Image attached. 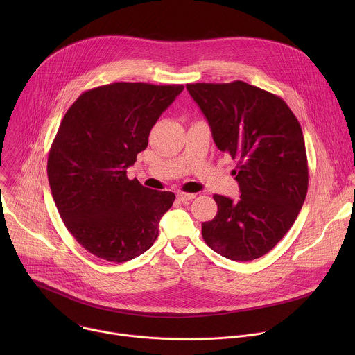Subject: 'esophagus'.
Returning a JSON list of instances; mask_svg holds the SVG:
<instances>
[{
    "label": "esophagus",
    "mask_w": 355,
    "mask_h": 355,
    "mask_svg": "<svg viewBox=\"0 0 355 355\" xmlns=\"http://www.w3.org/2000/svg\"><path fill=\"white\" fill-rule=\"evenodd\" d=\"M177 198L181 200V202H187V200H191L195 198V193H188V192H180L177 195Z\"/></svg>",
    "instance_id": "obj_1"
}]
</instances>
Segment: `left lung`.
<instances>
[{"label": "left lung", "mask_w": 355, "mask_h": 355, "mask_svg": "<svg viewBox=\"0 0 355 355\" xmlns=\"http://www.w3.org/2000/svg\"><path fill=\"white\" fill-rule=\"evenodd\" d=\"M187 89L220 151L237 160L233 200L214 195L216 216L202 237L233 261L263 257L286 234L305 202L309 170L302 128L285 101L244 81L195 83Z\"/></svg>", "instance_id": "8db88e82"}]
</instances>
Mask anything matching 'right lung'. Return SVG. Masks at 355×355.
<instances>
[{
    "label": "right lung",
    "instance_id": "right-lung-1",
    "mask_svg": "<svg viewBox=\"0 0 355 355\" xmlns=\"http://www.w3.org/2000/svg\"><path fill=\"white\" fill-rule=\"evenodd\" d=\"M184 85L112 83L83 92L49 150L47 177L56 208L91 254L125 263L148 250L174 192L143 187L126 168Z\"/></svg>",
    "mask_w": 355,
    "mask_h": 355
}]
</instances>
